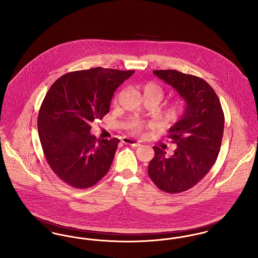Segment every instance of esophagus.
Here are the masks:
<instances>
[{
	"instance_id": "obj_1",
	"label": "esophagus",
	"mask_w": 258,
	"mask_h": 258,
	"mask_svg": "<svg viewBox=\"0 0 258 258\" xmlns=\"http://www.w3.org/2000/svg\"><path fill=\"white\" fill-rule=\"evenodd\" d=\"M122 142L124 143V144H128V145H132V146H135V147H138V146L141 145L139 141L135 140V139H132V138H128V137H123Z\"/></svg>"
}]
</instances>
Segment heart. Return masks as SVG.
<instances>
[{"instance_id": "obj_1", "label": "heart", "mask_w": 258, "mask_h": 258, "mask_svg": "<svg viewBox=\"0 0 258 258\" xmlns=\"http://www.w3.org/2000/svg\"><path fill=\"white\" fill-rule=\"evenodd\" d=\"M141 88L143 91L144 98H156L157 100L160 101L164 95L163 89L155 82L145 83L141 86ZM184 110H185V102H184V99L176 98V99L172 100L171 102L166 106L164 114L168 119L176 120L184 114ZM126 127L130 132H132L134 134H138L144 127V123L141 120L135 118L128 122V123L126 124Z\"/></svg>"}]
</instances>
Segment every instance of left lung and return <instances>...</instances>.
Instances as JSON below:
<instances>
[{
    "mask_svg": "<svg viewBox=\"0 0 258 258\" xmlns=\"http://www.w3.org/2000/svg\"><path fill=\"white\" fill-rule=\"evenodd\" d=\"M155 75L171 85L186 105L182 118L169 130L167 138L177 147L166 152L154 146L155 157L148 174L160 190L168 194L185 191L202 180L220 153L224 114L214 89L202 78L175 70H157Z\"/></svg>",
    "mask_w": 258,
    "mask_h": 258,
    "instance_id": "1",
    "label": "left lung"
}]
</instances>
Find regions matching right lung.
<instances>
[{"mask_svg": "<svg viewBox=\"0 0 258 258\" xmlns=\"http://www.w3.org/2000/svg\"><path fill=\"white\" fill-rule=\"evenodd\" d=\"M134 74L99 67L73 72L46 93L37 117L39 140L50 168L69 185L88 188L109 170L120 140L91 135V123L109 112L115 90Z\"/></svg>", "mask_w": 258, "mask_h": 258, "instance_id": "1", "label": "right lung"}]
</instances>
